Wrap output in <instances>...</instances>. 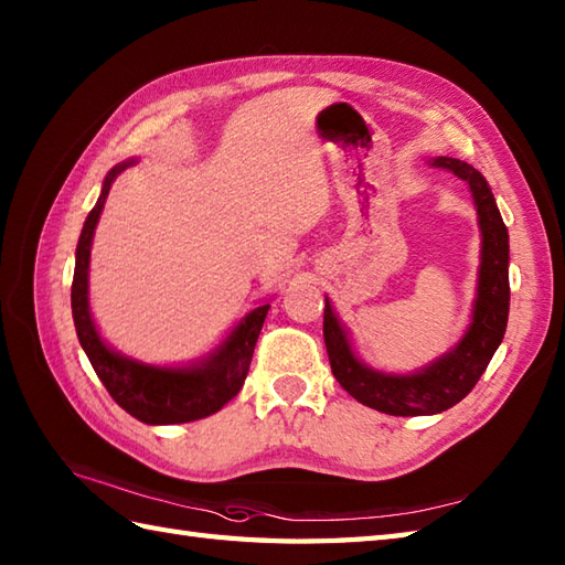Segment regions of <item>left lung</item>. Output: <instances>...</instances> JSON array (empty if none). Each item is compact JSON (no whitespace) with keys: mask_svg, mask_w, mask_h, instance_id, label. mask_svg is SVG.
Masks as SVG:
<instances>
[{"mask_svg":"<svg viewBox=\"0 0 565 565\" xmlns=\"http://www.w3.org/2000/svg\"><path fill=\"white\" fill-rule=\"evenodd\" d=\"M454 172L473 194L481 225V269L473 301V318L459 344L415 374H383L356 359L342 322L326 298L322 334L330 366L340 386L369 407L386 415H437L463 401L483 376L490 359L505 338L510 313V237L486 177L468 162L454 158L431 160Z\"/></svg>","mask_w":565,"mask_h":565,"instance_id":"left-lung-1","label":"left lung"}]
</instances>
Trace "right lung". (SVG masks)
<instances>
[{
    "mask_svg": "<svg viewBox=\"0 0 565 565\" xmlns=\"http://www.w3.org/2000/svg\"><path fill=\"white\" fill-rule=\"evenodd\" d=\"M130 164H136V160L111 167V172L104 179L97 206L84 221L75 255V279H72V318H75L84 354L89 356L111 398L128 415L146 425L194 423V419L218 413L243 388L269 303L249 310L209 356L199 359L191 366H152L114 352L102 340L89 313V257L94 227L99 223L109 189L114 179Z\"/></svg>",
    "mask_w": 565,
    "mask_h": 565,
    "instance_id": "1",
    "label": "right lung"
}]
</instances>
